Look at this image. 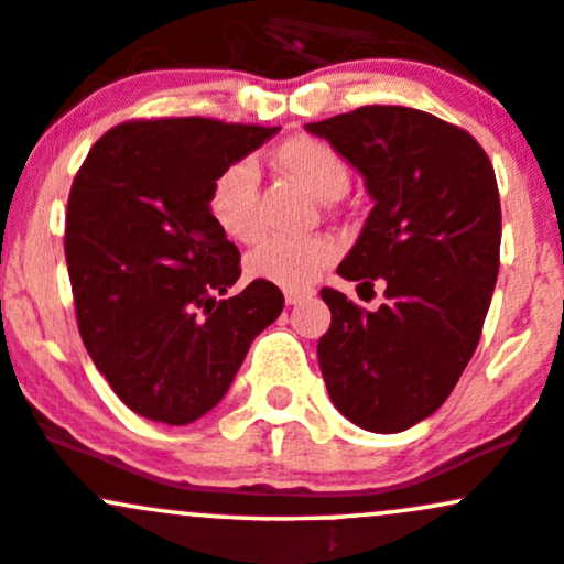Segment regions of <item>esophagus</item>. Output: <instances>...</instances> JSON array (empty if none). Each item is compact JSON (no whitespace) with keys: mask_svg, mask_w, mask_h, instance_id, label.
I'll list each match as a JSON object with an SVG mask.
<instances>
[{"mask_svg":"<svg viewBox=\"0 0 564 564\" xmlns=\"http://www.w3.org/2000/svg\"><path fill=\"white\" fill-rule=\"evenodd\" d=\"M313 289H283V300H286V305H300V302L311 300L313 297Z\"/></svg>","mask_w":564,"mask_h":564,"instance_id":"esophagus-1","label":"esophagus"}]
</instances>
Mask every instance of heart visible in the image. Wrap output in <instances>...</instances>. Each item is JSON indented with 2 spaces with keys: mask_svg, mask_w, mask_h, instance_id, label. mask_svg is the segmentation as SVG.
<instances>
[{
  "mask_svg": "<svg viewBox=\"0 0 564 564\" xmlns=\"http://www.w3.org/2000/svg\"><path fill=\"white\" fill-rule=\"evenodd\" d=\"M281 173L305 186L313 197L332 203L351 186L346 159L318 138H289L272 153ZM259 173L257 164L240 159L216 175L207 192V213L218 232L232 242H251L259 235L257 216ZM337 242L327 235L316 237H267L246 257V272L253 281L283 289H305L335 262Z\"/></svg>",
  "mask_w": 564,
  "mask_h": 564,
  "instance_id": "1",
  "label": "heart"
}]
</instances>
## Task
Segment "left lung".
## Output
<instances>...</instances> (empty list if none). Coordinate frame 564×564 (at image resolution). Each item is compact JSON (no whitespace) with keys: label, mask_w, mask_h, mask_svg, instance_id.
<instances>
[{"label":"left lung","mask_w":564,"mask_h":564,"mask_svg":"<svg viewBox=\"0 0 564 564\" xmlns=\"http://www.w3.org/2000/svg\"><path fill=\"white\" fill-rule=\"evenodd\" d=\"M361 175L372 210L337 267L370 286L378 311L322 289L332 311L318 365L337 411L367 432H402L452 394L481 340L500 272V194L465 129L400 105L305 123Z\"/></svg>","instance_id":"obj_1"}]
</instances>
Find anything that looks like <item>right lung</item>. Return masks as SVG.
<instances>
[{"mask_svg":"<svg viewBox=\"0 0 564 564\" xmlns=\"http://www.w3.org/2000/svg\"><path fill=\"white\" fill-rule=\"evenodd\" d=\"M272 134L210 118L121 123L75 175L64 253L83 346L151 422L181 426L213 411L253 337L281 316L275 283L227 297L240 251L207 213L216 175Z\"/></svg>","mask_w":564,"mask_h":564,"instance_id":"obj_1","label":"right lung"}]
</instances>
